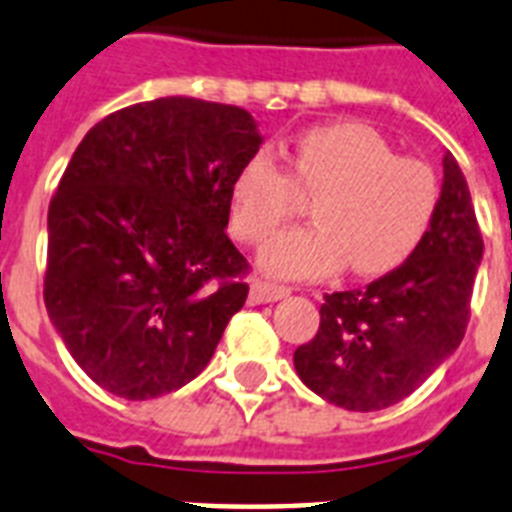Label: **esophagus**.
<instances>
[{"label":"esophagus","instance_id":"1","mask_svg":"<svg viewBox=\"0 0 512 512\" xmlns=\"http://www.w3.org/2000/svg\"><path fill=\"white\" fill-rule=\"evenodd\" d=\"M284 297H289V289L268 284V281H252V289H249V305H268V302H278Z\"/></svg>","mask_w":512,"mask_h":512}]
</instances>
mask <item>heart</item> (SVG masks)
Wrapping results in <instances>:
<instances>
[{"instance_id": "obj_1", "label": "heart", "mask_w": 512, "mask_h": 512, "mask_svg": "<svg viewBox=\"0 0 512 512\" xmlns=\"http://www.w3.org/2000/svg\"><path fill=\"white\" fill-rule=\"evenodd\" d=\"M294 180L313 202V226L292 228L260 252V270L273 278H318L347 268L384 276L410 260L439 213V178L421 160L400 157L363 123H323L289 147ZM297 187L289 170L260 149L242 162L228 191L236 239L265 242L294 213Z\"/></svg>"}]
</instances>
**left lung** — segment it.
<instances>
[{
	"instance_id": "left-lung-1",
	"label": "left lung",
	"mask_w": 512,
	"mask_h": 512,
	"mask_svg": "<svg viewBox=\"0 0 512 512\" xmlns=\"http://www.w3.org/2000/svg\"><path fill=\"white\" fill-rule=\"evenodd\" d=\"M439 213L410 260L365 289L326 294L294 368L318 397L373 413L397 405L458 350L484 242L458 160L444 152Z\"/></svg>"
}]
</instances>
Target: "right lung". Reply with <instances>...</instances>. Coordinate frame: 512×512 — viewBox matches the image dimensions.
<instances>
[{"label": "right lung", "instance_id": "1", "mask_svg": "<svg viewBox=\"0 0 512 512\" xmlns=\"http://www.w3.org/2000/svg\"><path fill=\"white\" fill-rule=\"evenodd\" d=\"M260 144L242 107L162 97L107 115L73 152L47 215L44 305L110 394L189 384L247 302L228 191Z\"/></svg>", "mask_w": 512, "mask_h": 512}]
</instances>
